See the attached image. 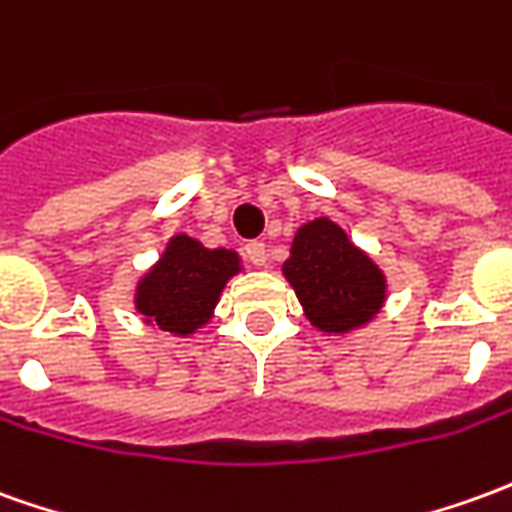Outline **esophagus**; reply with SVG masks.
<instances>
[{
    "label": "esophagus",
    "mask_w": 512,
    "mask_h": 512,
    "mask_svg": "<svg viewBox=\"0 0 512 512\" xmlns=\"http://www.w3.org/2000/svg\"><path fill=\"white\" fill-rule=\"evenodd\" d=\"M246 257H249V263H255V266H266V244H263V241H249V244H246Z\"/></svg>",
    "instance_id": "1"
}]
</instances>
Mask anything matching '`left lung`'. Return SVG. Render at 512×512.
Masks as SVG:
<instances>
[{"mask_svg":"<svg viewBox=\"0 0 512 512\" xmlns=\"http://www.w3.org/2000/svg\"><path fill=\"white\" fill-rule=\"evenodd\" d=\"M282 274L321 332L357 330L385 302V277L377 263L330 219L299 227Z\"/></svg>","mask_w":512,"mask_h":512,"instance_id":"left-lung-1","label":"left lung"}]
</instances>
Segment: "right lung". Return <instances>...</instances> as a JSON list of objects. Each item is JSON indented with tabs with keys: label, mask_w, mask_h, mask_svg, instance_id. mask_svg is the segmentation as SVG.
<instances>
[{
	"label": "right lung",
	"mask_w": 512,
	"mask_h": 512,
	"mask_svg": "<svg viewBox=\"0 0 512 512\" xmlns=\"http://www.w3.org/2000/svg\"><path fill=\"white\" fill-rule=\"evenodd\" d=\"M241 271L232 249H205L191 235H174L135 291V307L146 324L174 335H191L205 327L224 285Z\"/></svg>",
	"instance_id": "add662e5"
}]
</instances>
